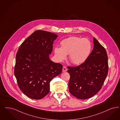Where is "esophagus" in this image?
I'll list each match as a JSON object with an SVG mask.
<instances>
[{"mask_svg": "<svg viewBox=\"0 0 120 120\" xmlns=\"http://www.w3.org/2000/svg\"><path fill=\"white\" fill-rule=\"evenodd\" d=\"M67 71V67H65V66L63 67V68H62V71H63V72H66V71Z\"/></svg>", "mask_w": 120, "mask_h": 120, "instance_id": "obj_1", "label": "esophagus"}]
</instances>
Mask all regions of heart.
<instances>
[{
	"mask_svg": "<svg viewBox=\"0 0 120 120\" xmlns=\"http://www.w3.org/2000/svg\"><path fill=\"white\" fill-rule=\"evenodd\" d=\"M61 45V47L54 49L57 59L61 62L69 54V60L75 65H80L84 62L91 51V43L86 38L70 37L62 40Z\"/></svg>",
	"mask_w": 120,
	"mask_h": 120,
	"instance_id": "b5f03b06",
	"label": "heart"
}]
</instances>
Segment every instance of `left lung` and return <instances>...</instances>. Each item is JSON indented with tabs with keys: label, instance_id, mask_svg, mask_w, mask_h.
<instances>
[{
	"label": "left lung",
	"instance_id": "8db88e82",
	"mask_svg": "<svg viewBox=\"0 0 120 120\" xmlns=\"http://www.w3.org/2000/svg\"><path fill=\"white\" fill-rule=\"evenodd\" d=\"M93 43V49L84 62L77 67H67L70 75L69 91L79 99L85 100L95 95L108 73L106 50L95 38Z\"/></svg>",
	"mask_w": 120,
	"mask_h": 120
}]
</instances>
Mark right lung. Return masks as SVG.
Wrapping results in <instances>:
<instances>
[{
    "label": "right lung",
    "instance_id": "obj_1",
    "mask_svg": "<svg viewBox=\"0 0 120 120\" xmlns=\"http://www.w3.org/2000/svg\"><path fill=\"white\" fill-rule=\"evenodd\" d=\"M55 34L37 30L21 44L16 55L14 74L19 89L30 98L39 100L49 92L50 82L62 71V65L51 61Z\"/></svg>",
    "mask_w": 120,
    "mask_h": 120
}]
</instances>
